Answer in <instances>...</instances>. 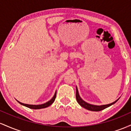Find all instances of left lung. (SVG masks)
Returning <instances> with one entry per match:
<instances>
[{
    "label": "left lung",
    "mask_w": 131,
    "mask_h": 131,
    "mask_svg": "<svg viewBox=\"0 0 131 131\" xmlns=\"http://www.w3.org/2000/svg\"><path fill=\"white\" fill-rule=\"evenodd\" d=\"M76 99L77 102H78L79 105H81V106H82L83 108H84L90 111H93V112H99V111H101L103 110L106 108L109 107L111 105H113L114 103H115L118 100H119V98L118 100H116V101H115L114 102H113L112 103H110V104H107V105H91L89 104V103H87L85 101H84L81 98V97L79 96V92H78V90L77 87H76Z\"/></svg>",
    "instance_id": "8db88e82"
}]
</instances>
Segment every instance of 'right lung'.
<instances>
[{
	"instance_id": "obj_1",
	"label": "right lung",
	"mask_w": 131,
	"mask_h": 131,
	"mask_svg": "<svg viewBox=\"0 0 131 131\" xmlns=\"http://www.w3.org/2000/svg\"><path fill=\"white\" fill-rule=\"evenodd\" d=\"M56 95H57V91L55 92V94H54L53 97H52V99H51V100H49V102H46V103H43V104H41V105H28V104H25V103H21V102H18V103H20L21 105H23V106H26V107L28 108H31V109H35V110H37V109H41V108H47L49 106H50V105H52V103H53V102L55 101V98H56Z\"/></svg>"
}]
</instances>
